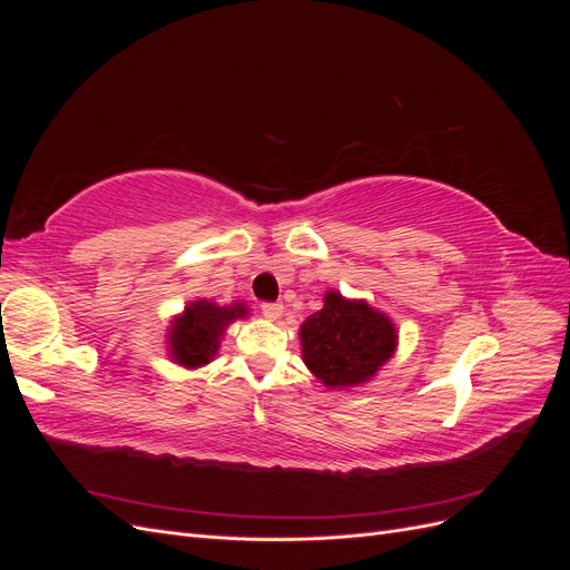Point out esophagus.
<instances>
[{
	"label": "esophagus",
	"instance_id": "1",
	"mask_svg": "<svg viewBox=\"0 0 570 570\" xmlns=\"http://www.w3.org/2000/svg\"><path fill=\"white\" fill-rule=\"evenodd\" d=\"M262 314L268 318V321H278L283 316V304L281 302H264L262 304Z\"/></svg>",
	"mask_w": 570,
	"mask_h": 570
}]
</instances>
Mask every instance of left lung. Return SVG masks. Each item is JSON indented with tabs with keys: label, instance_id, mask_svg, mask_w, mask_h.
<instances>
[{
	"label": "left lung",
	"instance_id": "obj_1",
	"mask_svg": "<svg viewBox=\"0 0 570 570\" xmlns=\"http://www.w3.org/2000/svg\"><path fill=\"white\" fill-rule=\"evenodd\" d=\"M304 364L327 387L366 383L392 356L396 333L385 314L366 302H350L327 292L325 306L312 314L299 331Z\"/></svg>",
	"mask_w": 570,
	"mask_h": 570
}]
</instances>
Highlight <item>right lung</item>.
Returning a JSON list of instances; mask_svg holds the SVG:
<instances>
[{"mask_svg": "<svg viewBox=\"0 0 570 570\" xmlns=\"http://www.w3.org/2000/svg\"><path fill=\"white\" fill-rule=\"evenodd\" d=\"M247 316L243 304L216 306L212 302H195L170 327V356L187 368L209 364L218 350V340L226 333V325L235 318Z\"/></svg>", "mask_w": 570, "mask_h": 570, "instance_id": "right-lung-1", "label": "right lung"}]
</instances>
